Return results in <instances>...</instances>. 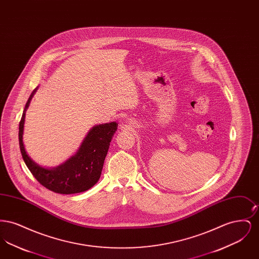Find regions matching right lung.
Listing matches in <instances>:
<instances>
[{
  "mask_svg": "<svg viewBox=\"0 0 259 259\" xmlns=\"http://www.w3.org/2000/svg\"><path fill=\"white\" fill-rule=\"evenodd\" d=\"M37 89V87L28 99L19 122V148L25 164L40 185L55 193L74 194L87 191L101 177L111 138L117 130L118 124L111 122L95 125L90 129L74 156L56 168H44L30 158L23 144L25 113Z\"/></svg>",
  "mask_w": 259,
  "mask_h": 259,
  "instance_id": "add662e5",
  "label": "right lung"
}]
</instances>
